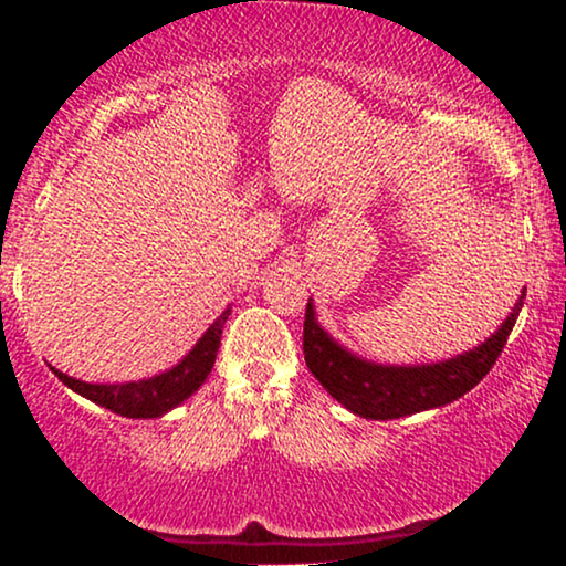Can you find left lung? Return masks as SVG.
<instances>
[{"label": "left lung", "mask_w": 566, "mask_h": 566, "mask_svg": "<svg viewBox=\"0 0 566 566\" xmlns=\"http://www.w3.org/2000/svg\"><path fill=\"white\" fill-rule=\"evenodd\" d=\"M524 292L505 322L465 354L431 365H378L350 354L316 322V308L308 301L303 324V354L314 378L333 399L367 420H394L450 405L469 394L490 373L509 340Z\"/></svg>", "instance_id": "left-lung-1"}]
</instances>
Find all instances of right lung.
<instances>
[{
  "mask_svg": "<svg viewBox=\"0 0 566 566\" xmlns=\"http://www.w3.org/2000/svg\"><path fill=\"white\" fill-rule=\"evenodd\" d=\"M229 316L231 305L207 327V333L199 337L197 346L188 350L178 365H172L159 375H151V378L129 382H84L69 378L66 373H61L55 367L53 373L71 391L95 401L97 407L112 409V412L122 415V418H161L165 412L184 405L188 396L197 394L201 382L207 380V375L212 373L220 348V335H223V324Z\"/></svg>",
  "mask_w": 566,
  "mask_h": 566,
  "instance_id": "right-lung-1",
  "label": "right lung"
}]
</instances>
